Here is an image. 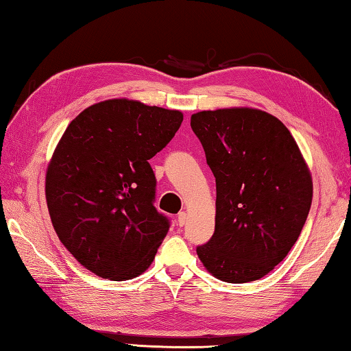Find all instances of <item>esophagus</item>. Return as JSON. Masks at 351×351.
Segmentation results:
<instances>
[{
	"instance_id": "obj_1",
	"label": "esophagus",
	"mask_w": 351,
	"mask_h": 351,
	"mask_svg": "<svg viewBox=\"0 0 351 351\" xmlns=\"http://www.w3.org/2000/svg\"><path fill=\"white\" fill-rule=\"evenodd\" d=\"M186 220H188V215H186V213H180L177 215V224L180 228H183L184 224H186Z\"/></svg>"
}]
</instances>
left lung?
Returning <instances> with one entry per match:
<instances>
[{
  "label": "left lung",
  "instance_id": "8db88e82",
  "mask_svg": "<svg viewBox=\"0 0 351 351\" xmlns=\"http://www.w3.org/2000/svg\"><path fill=\"white\" fill-rule=\"evenodd\" d=\"M215 177V232L197 255L215 278H263L298 240L313 197L312 176L281 121L255 108L191 116Z\"/></svg>",
  "mask_w": 351,
  "mask_h": 351
}]
</instances>
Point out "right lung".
Wrapping results in <instances>:
<instances>
[{
  "label": "right lung",
  "instance_id": "add662e5",
  "mask_svg": "<svg viewBox=\"0 0 351 351\" xmlns=\"http://www.w3.org/2000/svg\"><path fill=\"white\" fill-rule=\"evenodd\" d=\"M182 111L110 99L77 114L45 176V198L59 240L90 272L131 280L153 263L169 220L154 208L149 165L174 137Z\"/></svg>",
  "mask_w": 351,
  "mask_h": 351
}]
</instances>
